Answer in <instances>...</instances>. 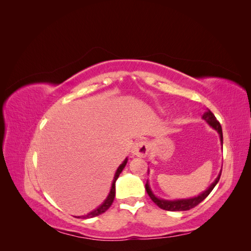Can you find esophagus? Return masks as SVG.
<instances>
[{"mask_svg": "<svg viewBox=\"0 0 251 251\" xmlns=\"http://www.w3.org/2000/svg\"><path fill=\"white\" fill-rule=\"evenodd\" d=\"M133 155H136L138 157H146L149 153V144L147 141L139 140L134 144L132 149Z\"/></svg>", "mask_w": 251, "mask_h": 251, "instance_id": "1", "label": "esophagus"}]
</instances>
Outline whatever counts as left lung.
I'll return each instance as SVG.
<instances>
[{
	"instance_id": "8db88e82",
	"label": "left lung",
	"mask_w": 251,
	"mask_h": 251,
	"mask_svg": "<svg viewBox=\"0 0 251 251\" xmlns=\"http://www.w3.org/2000/svg\"><path fill=\"white\" fill-rule=\"evenodd\" d=\"M203 119H205L207 123L215 128V130L218 131V133L220 134V139H221L222 146H223V133H222V127L221 125H220L219 121L217 120L216 116L212 114V112L207 111L206 113L203 115ZM220 177H221V173L219 174L218 178L216 179V181L212 183L208 189H206L204 193H202L201 195H199L198 197H195V198H191V199H185V200H175V201H168V200H162V199H158L157 197H155L151 193V191L150 189L149 183L147 182L146 184V189L147 193L149 195L150 198L151 199L158 207H160L161 209L164 210H169V211H181V210H189L191 208L196 207L197 205L200 204L206 197L211 193L212 189L216 186V184L219 182Z\"/></svg>"
}]
</instances>
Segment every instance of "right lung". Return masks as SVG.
Returning <instances> with one entry per match:
<instances>
[{"instance_id":"right-lung-1","label":"right lung","mask_w":251,"mask_h":251,"mask_svg":"<svg viewBox=\"0 0 251 251\" xmlns=\"http://www.w3.org/2000/svg\"><path fill=\"white\" fill-rule=\"evenodd\" d=\"M126 162H127V159H126V160L123 162V164H121V165L119 166V168H118V170H117V172H116V174H115V177H114V180H113L111 192H110V194H109V196H108V198L105 199V201H104L97 209H95V210H93V211H91L90 214H88V215H86V216H79V217H77V218H82V219L93 218V217H96V216H100V215L103 214V212H105V211H107V210L110 208V206H111L113 201H114V198H115V182H116V180L118 179L120 173L123 172V170L125 169V166H126Z\"/></svg>"}]
</instances>
